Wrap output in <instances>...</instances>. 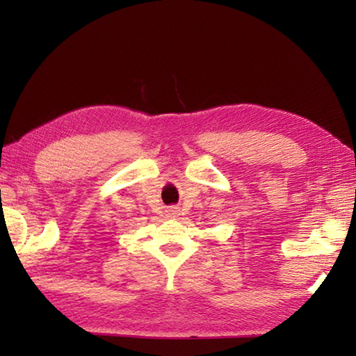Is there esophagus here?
<instances>
[{"label": "esophagus", "instance_id": "1", "mask_svg": "<svg viewBox=\"0 0 356 356\" xmlns=\"http://www.w3.org/2000/svg\"><path fill=\"white\" fill-rule=\"evenodd\" d=\"M170 212H171V215H176V213H177V210H176V209H174V207H172V209H171V210H170Z\"/></svg>", "mask_w": 356, "mask_h": 356}]
</instances>
